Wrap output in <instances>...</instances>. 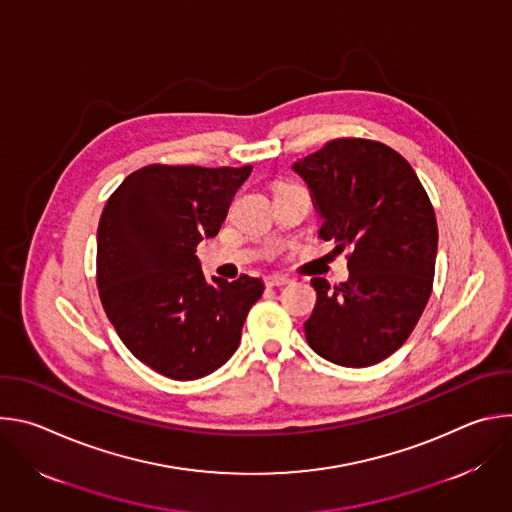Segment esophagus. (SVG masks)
<instances>
[{"label":"esophagus","instance_id":"esophagus-1","mask_svg":"<svg viewBox=\"0 0 512 512\" xmlns=\"http://www.w3.org/2000/svg\"><path fill=\"white\" fill-rule=\"evenodd\" d=\"M291 279L289 277H285V275H267L265 277V285L267 287H283V285H287Z\"/></svg>","mask_w":512,"mask_h":512}]
</instances>
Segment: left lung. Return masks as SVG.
<instances>
[{"label": "left lung", "mask_w": 512, "mask_h": 512, "mask_svg": "<svg viewBox=\"0 0 512 512\" xmlns=\"http://www.w3.org/2000/svg\"><path fill=\"white\" fill-rule=\"evenodd\" d=\"M291 170L322 216L318 235L350 249L346 283L312 279L306 340L340 367H371L403 346L431 296L433 206L409 162L379 141L334 139Z\"/></svg>", "instance_id": "obj_1"}]
</instances>
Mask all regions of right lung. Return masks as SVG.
Returning a JSON list of instances; mask_svg holds the SVG:
<instances>
[{
	"instance_id": "obj_1",
	"label": "right lung",
	"mask_w": 512,
	"mask_h": 512,
	"mask_svg": "<svg viewBox=\"0 0 512 512\" xmlns=\"http://www.w3.org/2000/svg\"><path fill=\"white\" fill-rule=\"evenodd\" d=\"M253 166H145L111 194L97 231V287L123 344L174 381L202 379L235 354L259 277L206 281L196 245L221 231Z\"/></svg>"
}]
</instances>
